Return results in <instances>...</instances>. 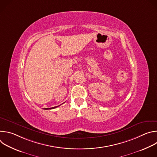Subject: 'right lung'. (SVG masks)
Wrapping results in <instances>:
<instances>
[{"label":"right lung","mask_w":157,"mask_h":157,"mask_svg":"<svg viewBox=\"0 0 157 157\" xmlns=\"http://www.w3.org/2000/svg\"><path fill=\"white\" fill-rule=\"evenodd\" d=\"M59 105H58V106H56V107H51V108H44V109H45V110H48V109H55V108H56L57 107H58Z\"/></svg>","instance_id":"right-lung-1"}]
</instances>
